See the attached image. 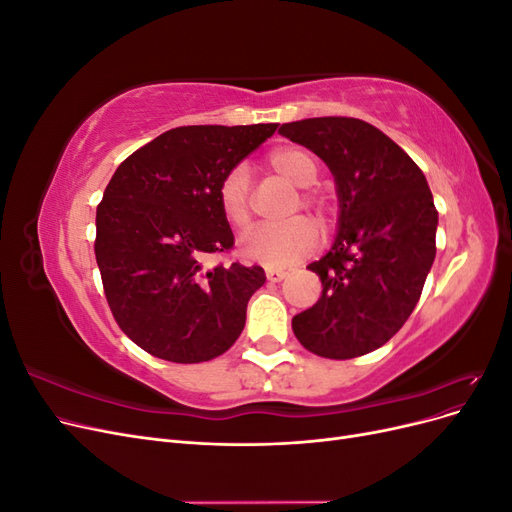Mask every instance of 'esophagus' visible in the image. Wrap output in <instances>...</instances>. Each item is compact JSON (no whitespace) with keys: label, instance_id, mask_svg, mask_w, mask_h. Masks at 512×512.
I'll list each match as a JSON object with an SVG mask.
<instances>
[{"label":"esophagus","instance_id":"34e87169","mask_svg":"<svg viewBox=\"0 0 512 512\" xmlns=\"http://www.w3.org/2000/svg\"><path fill=\"white\" fill-rule=\"evenodd\" d=\"M286 271H282V269H267V280L271 282V284H277V282H282V280H286Z\"/></svg>","mask_w":512,"mask_h":512}]
</instances>
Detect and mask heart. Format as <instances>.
<instances>
[{"label": "heart", "instance_id": "1", "mask_svg": "<svg viewBox=\"0 0 512 512\" xmlns=\"http://www.w3.org/2000/svg\"><path fill=\"white\" fill-rule=\"evenodd\" d=\"M269 166L297 188H309L318 179V166L307 151L299 147L275 149L269 156ZM218 203L224 220L232 228H245L250 224V177L243 164L232 166L222 177L218 188ZM307 205L314 198H305ZM320 235L314 222L294 218L284 224H265L247 230L239 241V252L245 260L258 262L271 269L288 267L312 254L318 247Z\"/></svg>", "mask_w": 512, "mask_h": 512}]
</instances>
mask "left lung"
Here are the masks:
<instances>
[{
  "instance_id": "left-lung-1",
  "label": "left lung",
  "mask_w": 512,
  "mask_h": 512,
  "mask_svg": "<svg viewBox=\"0 0 512 512\" xmlns=\"http://www.w3.org/2000/svg\"><path fill=\"white\" fill-rule=\"evenodd\" d=\"M280 134L329 166L339 203L331 250L307 269L316 305L292 318L299 342L324 359H354L404 327L436 258L438 211L423 170L382 130L354 117L284 123Z\"/></svg>"
}]
</instances>
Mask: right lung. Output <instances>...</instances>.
I'll list each match as a JSON object with an SVG mask.
<instances>
[{
	"mask_svg": "<svg viewBox=\"0 0 512 512\" xmlns=\"http://www.w3.org/2000/svg\"><path fill=\"white\" fill-rule=\"evenodd\" d=\"M277 123L173 128L123 160L96 211L106 301L136 346L173 363L224 354L245 327L260 267L203 269L235 235L218 203L222 177Z\"/></svg>",
	"mask_w": 512,
	"mask_h": 512,
	"instance_id": "1",
	"label": "right lung"
}]
</instances>
